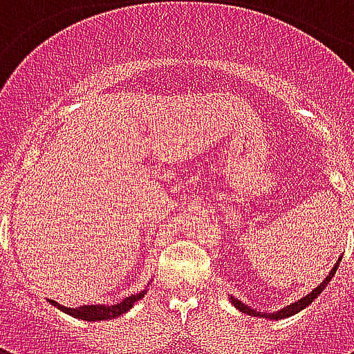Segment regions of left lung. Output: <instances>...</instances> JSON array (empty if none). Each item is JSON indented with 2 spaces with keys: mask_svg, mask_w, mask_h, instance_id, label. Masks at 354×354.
<instances>
[{
  "mask_svg": "<svg viewBox=\"0 0 354 354\" xmlns=\"http://www.w3.org/2000/svg\"><path fill=\"white\" fill-rule=\"evenodd\" d=\"M339 261H342V260H337V263H335L334 269L330 271V274H328V277H326V279H324V281L320 282V284H319V286H317V288L313 290L311 294H307V296L301 297V299H297L296 304L286 305V307H284V309H281V311H274V313H258V311H254V309H250L248 305L241 304V301H239V299H235V297H231V304L235 305V307H237L239 311H243V313H245V315H252V317H263V319H271V320H281V319H286V317H292V315H296V313H299V311H301V309H305V307H307V305L311 304V301H313V299H315V297L319 296V294H320V292H322V290L326 288V284H328V282H330V281H332V277H334L335 271H337V266H339Z\"/></svg>",
  "mask_w": 354,
  "mask_h": 354,
  "instance_id": "1",
  "label": "left lung"
}]
</instances>
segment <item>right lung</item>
<instances>
[{"label":"right lung","mask_w":354,"mask_h":354,"mask_svg":"<svg viewBox=\"0 0 354 354\" xmlns=\"http://www.w3.org/2000/svg\"><path fill=\"white\" fill-rule=\"evenodd\" d=\"M144 294H146V290L140 292V294H132V296L124 297L123 301H119V304L115 305H81V307H75V309H73V307H62V305L57 304V301H53V304L57 305L58 309H62V311L68 313V315L75 317V319L91 322V320L115 319L119 315H123V313L129 311L132 307V304L138 301L140 297H144Z\"/></svg>","instance_id":"add662e5"}]
</instances>
